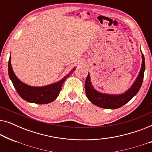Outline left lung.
<instances>
[{"instance_id":"8db88e82","label":"left lung","mask_w":152,"mask_h":152,"mask_svg":"<svg viewBox=\"0 0 152 152\" xmlns=\"http://www.w3.org/2000/svg\"><path fill=\"white\" fill-rule=\"evenodd\" d=\"M140 52L142 54V64L140 72L132 86L125 92L121 94H109L99 92L96 90L93 86L90 73L88 72L85 82V92L89 101L97 107L109 109H118L130 101L140 90L144 77L145 69V57L141 50Z\"/></svg>"}]
</instances>
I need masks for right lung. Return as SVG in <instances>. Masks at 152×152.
<instances>
[{
    "mask_svg": "<svg viewBox=\"0 0 152 152\" xmlns=\"http://www.w3.org/2000/svg\"><path fill=\"white\" fill-rule=\"evenodd\" d=\"M76 68L77 67H75L68 72V74L58 82L43 86H32L23 82L16 77L12 69L11 55L10 56L9 62H8V73H9L10 78L18 95L24 100L28 102L39 104L52 102L56 99L59 96L60 91L61 90L62 85L66 79L75 70Z\"/></svg>",
    "mask_w": 152,
    "mask_h": 152,
    "instance_id": "obj_1",
    "label": "right lung"
}]
</instances>
